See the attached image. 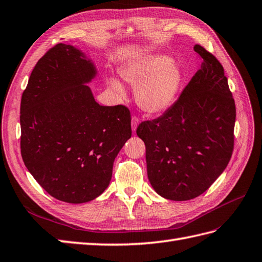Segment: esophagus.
<instances>
[{
    "label": "esophagus",
    "instance_id": "34e87169",
    "mask_svg": "<svg viewBox=\"0 0 262 262\" xmlns=\"http://www.w3.org/2000/svg\"><path fill=\"white\" fill-rule=\"evenodd\" d=\"M138 124H139V118H138V116H133L132 121H131V126H132V131L133 132H136Z\"/></svg>",
    "mask_w": 262,
    "mask_h": 262
}]
</instances>
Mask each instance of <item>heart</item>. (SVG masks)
<instances>
[{
    "label": "heart",
    "instance_id": "obj_1",
    "mask_svg": "<svg viewBox=\"0 0 262 262\" xmlns=\"http://www.w3.org/2000/svg\"><path fill=\"white\" fill-rule=\"evenodd\" d=\"M121 76L132 86H138L136 98L144 112L160 114L171 106L178 95L183 75L170 57L161 54L148 55L121 71ZM110 85L121 96L124 87L114 78Z\"/></svg>",
    "mask_w": 262,
    "mask_h": 262
}]
</instances>
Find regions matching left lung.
<instances>
[{
    "label": "left lung",
    "instance_id": "8db88e82",
    "mask_svg": "<svg viewBox=\"0 0 262 262\" xmlns=\"http://www.w3.org/2000/svg\"><path fill=\"white\" fill-rule=\"evenodd\" d=\"M202 58L178 100L161 116L141 122L148 178L160 196L188 201L204 193L223 172L234 148L235 103L223 66L201 45Z\"/></svg>",
    "mask_w": 262,
    "mask_h": 262
}]
</instances>
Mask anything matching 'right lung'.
Instances as JSON below:
<instances>
[{
	"label": "right lung",
	"mask_w": 262,
	"mask_h": 262,
	"mask_svg": "<svg viewBox=\"0 0 262 262\" xmlns=\"http://www.w3.org/2000/svg\"><path fill=\"white\" fill-rule=\"evenodd\" d=\"M95 74L78 49L58 43L38 60L21 97L23 162L49 195L73 204L106 189L132 135L130 110L100 105L85 85Z\"/></svg>",
	"instance_id": "obj_1"
}]
</instances>
